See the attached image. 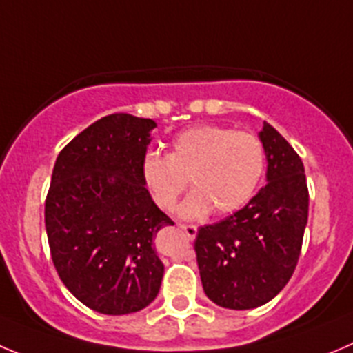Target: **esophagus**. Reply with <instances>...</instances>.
<instances>
[{
  "label": "esophagus",
  "instance_id": "esophagus-1",
  "mask_svg": "<svg viewBox=\"0 0 353 353\" xmlns=\"http://www.w3.org/2000/svg\"><path fill=\"white\" fill-rule=\"evenodd\" d=\"M179 228L186 233L188 239H195L196 236V226L195 225H179Z\"/></svg>",
  "mask_w": 353,
  "mask_h": 353
}]
</instances>
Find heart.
I'll use <instances>...</instances> for the list:
<instances>
[{"mask_svg":"<svg viewBox=\"0 0 353 353\" xmlns=\"http://www.w3.org/2000/svg\"><path fill=\"white\" fill-rule=\"evenodd\" d=\"M266 153L256 134L223 125H193L172 139L169 154L150 151L143 160V179L154 203L172 210L186 192H195L181 205L186 219L205 217L212 209L232 214L258 192Z\"/></svg>","mask_w":353,"mask_h":353,"instance_id":"b5f03b06","label":"heart"}]
</instances>
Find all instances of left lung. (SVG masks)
I'll return each mask as SVG.
<instances>
[{"instance_id":"8db88e82","label":"left lung","mask_w":353,"mask_h":353,"mask_svg":"<svg viewBox=\"0 0 353 353\" xmlns=\"http://www.w3.org/2000/svg\"><path fill=\"white\" fill-rule=\"evenodd\" d=\"M265 146L266 184L243 209L196 233L195 252L203 291L216 305L249 310L275 298L294 273L308 219L305 167L270 123Z\"/></svg>"}]
</instances>
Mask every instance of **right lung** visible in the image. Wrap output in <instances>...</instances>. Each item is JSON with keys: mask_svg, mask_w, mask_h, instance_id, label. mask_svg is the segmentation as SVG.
I'll return each mask as SVG.
<instances>
[{"mask_svg": "<svg viewBox=\"0 0 353 353\" xmlns=\"http://www.w3.org/2000/svg\"><path fill=\"white\" fill-rule=\"evenodd\" d=\"M150 118L114 113L80 132L59 153L45 200L52 261L85 306L104 315L146 308L163 265L153 249L174 221L144 186Z\"/></svg>", "mask_w": 353, "mask_h": 353, "instance_id": "obj_1", "label": "right lung"}]
</instances>
